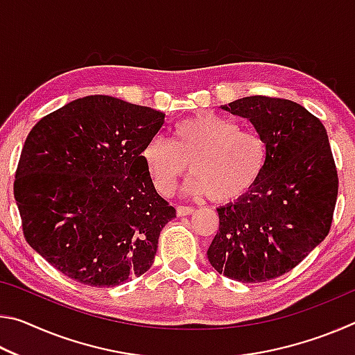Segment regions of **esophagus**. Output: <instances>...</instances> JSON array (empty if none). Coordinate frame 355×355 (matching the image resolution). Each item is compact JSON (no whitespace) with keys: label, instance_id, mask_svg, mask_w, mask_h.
Wrapping results in <instances>:
<instances>
[{"label":"esophagus","instance_id":"obj_1","mask_svg":"<svg viewBox=\"0 0 355 355\" xmlns=\"http://www.w3.org/2000/svg\"><path fill=\"white\" fill-rule=\"evenodd\" d=\"M194 211H196V209L192 207H183V205L177 207V216H180V218H183V216H189Z\"/></svg>","mask_w":355,"mask_h":355}]
</instances>
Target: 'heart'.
I'll use <instances>...</instances> for the list:
<instances>
[{
	"label": "heart",
	"instance_id": "1",
	"mask_svg": "<svg viewBox=\"0 0 355 355\" xmlns=\"http://www.w3.org/2000/svg\"><path fill=\"white\" fill-rule=\"evenodd\" d=\"M153 188L171 196L189 169L188 189L230 202L252 189L268 161V146L257 131L243 130L216 112H200L178 122L171 141L153 137L142 150Z\"/></svg>",
	"mask_w": 355,
	"mask_h": 355
}]
</instances>
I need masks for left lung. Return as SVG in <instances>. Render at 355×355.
Returning <instances> with one entry per match:
<instances>
[{"instance_id":"1","label":"left lung","mask_w":355,"mask_h":355,"mask_svg":"<svg viewBox=\"0 0 355 355\" xmlns=\"http://www.w3.org/2000/svg\"><path fill=\"white\" fill-rule=\"evenodd\" d=\"M220 107L250 120L266 141L268 161L254 188L218 208L207 255L225 277L258 284L291 271L324 241L338 175L327 131L304 106L254 95Z\"/></svg>"}]
</instances>
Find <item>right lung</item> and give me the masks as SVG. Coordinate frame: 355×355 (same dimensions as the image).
Segmentation results:
<instances>
[{
  "instance_id": "add662e5",
  "label": "right lung",
  "mask_w": 355,
  "mask_h": 355,
  "mask_svg": "<svg viewBox=\"0 0 355 355\" xmlns=\"http://www.w3.org/2000/svg\"><path fill=\"white\" fill-rule=\"evenodd\" d=\"M166 114L107 95L40 119L23 146L14 197L28 244L59 272L97 288L139 277L175 218L142 150Z\"/></svg>"
}]
</instances>
